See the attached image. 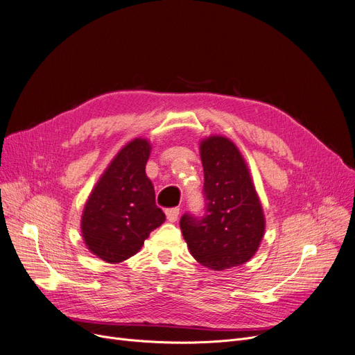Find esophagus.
<instances>
[{
  "label": "esophagus",
  "mask_w": 355,
  "mask_h": 355,
  "mask_svg": "<svg viewBox=\"0 0 355 355\" xmlns=\"http://www.w3.org/2000/svg\"><path fill=\"white\" fill-rule=\"evenodd\" d=\"M179 216V207H171V209L166 211V218H168L169 222H176Z\"/></svg>",
  "instance_id": "esophagus-1"
}]
</instances>
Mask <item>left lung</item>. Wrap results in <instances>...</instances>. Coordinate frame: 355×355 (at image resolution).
Segmentation results:
<instances>
[{
    "label": "left lung",
    "instance_id": "obj_1",
    "mask_svg": "<svg viewBox=\"0 0 355 355\" xmlns=\"http://www.w3.org/2000/svg\"><path fill=\"white\" fill-rule=\"evenodd\" d=\"M205 214L180 218L182 235L203 266L223 270L239 266L258 251L265 216L248 166L234 141L209 136L200 141Z\"/></svg>",
    "mask_w": 355,
    "mask_h": 355
}]
</instances>
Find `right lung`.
<instances>
[{
    "label": "right lung",
    "instance_id": "right-lung-1",
    "mask_svg": "<svg viewBox=\"0 0 355 355\" xmlns=\"http://www.w3.org/2000/svg\"><path fill=\"white\" fill-rule=\"evenodd\" d=\"M150 149V143L140 137L124 146L96 183L83 211V239L90 252L109 263L137 254L144 239L166 219L144 171Z\"/></svg>",
    "mask_w": 355,
    "mask_h": 355
}]
</instances>
